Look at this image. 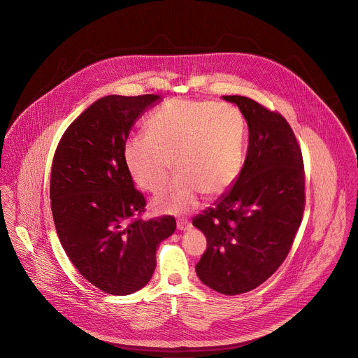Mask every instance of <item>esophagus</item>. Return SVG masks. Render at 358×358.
I'll use <instances>...</instances> for the list:
<instances>
[{"label":"esophagus","mask_w":358,"mask_h":358,"mask_svg":"<svg viewBox=\"0 0 358 358\" xmlns=\"http://www.w3.org/2000/svg\"><path fill=\"white\" fill-rule=\"evenodd\" d=\"M178 229L185 232V231H190L192 229V224L189 221H185V220H179L178 221Z\"/></svg>","instance_id":"obj_1"}]
</instances>
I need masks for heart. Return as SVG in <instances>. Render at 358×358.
<instances>
[{"instance_id":"1","label":"heart","mask_w":358,"mask_h":358,"mask_svg":"<svg viewBox=\"0 0 358 358\" xmlns=\"http://www.w3.org/2000/svg\"><path fill=\"white\" fill-rule=\"evenodd\" d=\"M147 133L129 137L122 158L133 182L152 193L166 182L173 159L179 175L152 200L157 213H189L201 193L222 194L241 172L245 127L231 104L166 101L150 115Z\"/></svg>"}]
</instances>
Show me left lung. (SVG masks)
<instances>
[{
    "label": "left lung",
    "instance_id": "left-lung-1",
    "mask_svg": "<svg viewBox=\"0 0 358 358\" xmlns=\"http://www.w3.org/2000/svg\"><path fill=\"white\" fill-rule=\"evenodd\" d=\"M247 120L241 172L214 208L193 218L207 238L196 265L200 280L227 296L264 283L287 257L304 213V164L280 114L241 96H224Z\"/></svg>",
    "mask_w": 358,
    "mask_h": 358
}]
</instances>
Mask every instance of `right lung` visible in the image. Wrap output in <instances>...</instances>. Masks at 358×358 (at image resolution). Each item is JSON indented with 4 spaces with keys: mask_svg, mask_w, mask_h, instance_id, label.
<instances>
[{
    "mask_svg": "<svg viewBox=\"0 0 358 358\" xmlns=\"http://www.w3.org/2000/svg\"><path fill=\"white\" fill-rule=\"evenodd\" d=\"M158 100H97L69 124L52 159L50 199L59 241L80 275L108 294L144 287L158 244L176 229L173 217L138 218L145 200L122 158L131 126Z\"/></svg>",
    "mask_w": 358,
    "mask_h": 358,
    "instance_id": "obj_1",
    "label": "right lung"
}]
</instances>
